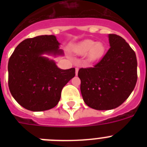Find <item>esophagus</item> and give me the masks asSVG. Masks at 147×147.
<instances>
[{"instance_id": "esophagus-1", "label": "esophagus", "mask_w": 147, "mask_h": 147, "mask_svg": "<svg viewBox=\"0 0 147 147\" xmlns=\"http://www.w3.org/2000/svg\"><path fill=\"white\" fill-rule=\"evenodd\" d=\"M78 71H79V68H78V67H76V75L78 74Z\"/></svg>"}]
</instances>
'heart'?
Returning <instances> with one entry per match:
<instances>
[{"label": "heart", "mask_w": 147, "mask_h": 147, "mask_svg": "<svg viewBox=\"0 0 147 147\" xmlns=\"http://www.w3.org/2000/svg\"><path fill=\"white\" fill-rule=\"evenodd\" d=\"M74 51L79 55L84 56L88 53L90 60L96 61L101 59L105 53V46L102 42H96L92 40H86L76 45Z\"/></svg>", "instance_id": "heart-1"}]
</instances>
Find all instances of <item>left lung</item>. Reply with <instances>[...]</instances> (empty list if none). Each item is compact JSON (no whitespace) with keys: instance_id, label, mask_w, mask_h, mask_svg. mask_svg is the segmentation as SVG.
<instances>
[{"instance_id":"8db88e82","label":"left lung","mask_w":147,"mask_h":147,"mask_svg":"<svg viewBox=\"0 0 147 147\" xmlns=\"http://www.w3.org/2000/svg\"><path fill=\"white\" fill-rule=\"evenodd\" d=\"M110 48L92 67L80 68L82 96L88 107L98 110L116 108L124 103L137 82V59L124 38L109 34Z\"/></svg>"}]
</instances>
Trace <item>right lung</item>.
<instances>
[{
    "instance_id": "obj_1",
    "label": "right lung",
    "mask_w": 147,
    "mask_h": 147,
    "mask_svg": "<svg viewBox=\"0 0 147 147\" xmlns=\"http://www.w3.org/2000/svg\"><path fill=\"white\" fill-rule=\"evenodd\" d=\"M54 35L26 39L15 49L8 63L10 93L31 111L50 110L57 105L63 87L75 76V68L62 70L43 54L62 55Z\"/></svg>"
}]
</instances>
